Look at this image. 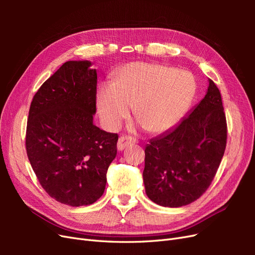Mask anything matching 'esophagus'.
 I'll return each mask as SVG.
<instances>
[{
    "instance_id": "esophagus-1",
    "label": "esophagus",
    "mask_w": 255,
    "mask_h": 255,
    "mask_svg": "<svg viewBox=\"0 0 255 255\" xmlns=\"http://www.w3.org/2000/svg\"><path fill=\"white\" fill-rule=\"evenodd\" d=\"M136 142L135 139H133L132 137H128V136H121L118 140L117 143V149L118 151H122L125 148H127L128 145L130 144H134Z\"/></svg>"
}]
</instances>
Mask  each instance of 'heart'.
<instances>
[{
  "label": "heart",
  "mask_w": 255,
  "mask_h": 255,
  "mask_svg": "<svg viewBox=\"0 0 255 255\" xmlns=\"http://www.w3.org/2000/svg\"><path fill=\"white\" fill-rule=\"evenodd\" d=\"M196 92L194 76L153 63H132L115 73L113 85L97 96V109L104 126L119 128L134 107L135 118L152 134H160L179 122Z\"/></svg>",
  "instance_id": "obj_1"
}]
</instances>
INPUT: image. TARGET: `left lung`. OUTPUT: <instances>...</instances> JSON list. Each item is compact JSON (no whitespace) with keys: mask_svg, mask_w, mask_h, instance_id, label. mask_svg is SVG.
<instances>
[{"mask_svg":"<svg viewBox=\"0 0 255 255\" xmlns=\"http://www.w3.org/2000/svg\"><path fill=\"white\" fill-rule=\"evenodd\" d=\"M227 145L220 91L208 80L205 97L174 128L144 149L145 194L165 207L190 204L210 187Z\"/></svg>","mask_w":255,"mask_h":255,"instance_id":"left-lung-1","label":"left lung"}]
</instances>
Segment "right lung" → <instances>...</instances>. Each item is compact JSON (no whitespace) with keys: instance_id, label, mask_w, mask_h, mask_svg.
<instances>
[{"instance_id":"1","label":"right lung","mask_w":255,"mask_h":255,"mask_svg":"<svg viewBox=\"0 0 255 255\" xmlns=\"http://www.w3.org/2000/svg\"><path fill=\"white\" fill-rule=\"evenodd\" d=\"M70 60L38 89L30 103L26 153L42 188L70 206L95 203L117 154L118 135L94 125L97 70Z\"/></svg>"}]
</instances>
